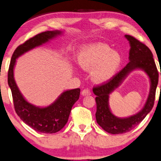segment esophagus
<instances>
[{
    "label": "esophagus",
    "mask_w": 161,
    "mask_h": 161,
    "mask_svg": "<svg viewBox=\"0 0 161 161\" xmlns=\"http://www.w3.org/2000/svg\"><path fill=\"white\" fill-rule=\"evenodd\" d=\"M81 95H82L83 96H90L91 95V92L90 90H84L81 92Z\"/></svg>",
    "instance_id": "34e87169"
}]
</instances>
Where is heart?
I'll use <instances>...</instances> for the list:
<instances>
[{
  "label": "heart",
  "instance_id": "obj_1",
  "mask_svg": "<svg viewBox=\"0 0 161 161\" xmlns=\"http://www.w3.org/2000/svg\"><path fill=\"white\" fill-rule=\"evenodd\" d=\"M77 60L80 68L91 71L94 83L102 84L114 77L122 63L118 51L111 50L104 43H92L83 46L77 53Z\"/></svg>",
  "mask_w": 161,
  "mask_h": 161
}]
</instances>
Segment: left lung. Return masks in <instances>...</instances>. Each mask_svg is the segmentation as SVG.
Masks as SVG:
<instances>
[{
    "label": "left lung",
    "mask_w": 161,
    "mask_h": 161,
    "mask_svg": "<svg viewBox=\"0 0 161 161\" xmlns=\"http://www.w3.org/2000/svg\"><path fill=\"white\" fill-rule=\"evenodd\" d=\"M125 37L129 42L130 47L128 63L108 83L95 87L92 90L96 96V122L105 131L112 134L130 131L144 119L153 108L158 84V71L150 49L131 36L125 35ZM134 70H142L148 75L150 88L147 99L143 108L136 114L128 117H118L110 110L108 104L109 95L118 88L127 75Z\"/></svg>",
    "instance_id": "obj_1"
}]
</instances>
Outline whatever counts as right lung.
<instances>
[{"mask_svg":"<svg viewBox=\"0 0 161 161\" xmlns=\"http://www.w3.org/2000/svg\"><path fill=\"white\" fill-rule=\"evenodd\" d=\"M63 31H45L19 45L12 56L8 71V85L13 95L14 107L17 115L26 125L36 131L44 134L58 132L65 126L68 122L71 108L79 99L80 90L77 88L65 90L50 105L36 106L27 101L19 90L14 77V69L16 59L20 56L35 47L49 42L51 39L63 35Z\"/></svg>","mask_w":161,"mask_h":161,"instance_id":"right-lung-1","label":"right lung"}]
</instances>
